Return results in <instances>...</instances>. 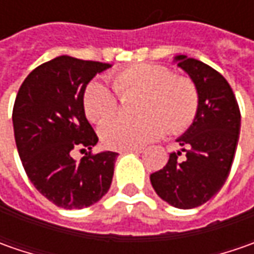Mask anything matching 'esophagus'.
Wrapping results in <instances>:
<instances>
[{"instance_id":"obj_1","label":"esophagus","mask_w":254,"mask_h":254,"mask_svg":"<svg viewBox=\"0 0 254 254\" xmlns=\"http://www.w3.org/2000/svg\"><path fill=\"white\" fill-rule=\"evenodd\" d=\"M144 151L142 148H130V150H124L123 152H134V154H141Z\"/></svg>"}]
</instances>
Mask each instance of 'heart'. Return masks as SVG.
<instances>
[{
	"instance_id": "heart-1",
	"label": "heart",
	"mask_w": 254,
	"mask_h": 254,
	"mask_svg": "<svg viewBox=\"0 0 254 254\" xmlns=\"http://www.w3.org/2000/svg\"><path fill=\"white\" fill-rule=\"evenodd\" d=\"M113 87L123 99L138 97L134 120L114 119L100 127L106 147L130 150L154 141L164 132L184 131L193 123L199 109V93L187 76H177L162 64H137L110 76ZM86 116L96 123L110 119L119 110V100L102 82L93 80L83 93Z\"/></svg>"
}]
</instances>
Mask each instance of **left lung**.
Instances as JSON below:
<instances>
[{
  "label": "left lung",
  "instance_id": "left-lung-1",
  "mask_svg": "<svg viewBox=\"0 0 254 254\" xmlns=\"http://www.w3.org/2000/svg\"><path fill=\"white\" fill-rule=\"evenodd\" d=\"M174 62L196 86L199 109L190 128L177 138L182 150L171 152L167 165L150 180L162 200L190 209L208 202L228 180L239 141L240 110L230 84L219 72L185 55L175 56Z\"/></svg>",
  "mask_w": 254,
  "mask_h": 254
}]
</instances>
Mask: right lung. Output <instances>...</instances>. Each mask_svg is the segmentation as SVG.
Masks as SVG:
<instances>
[{
  "mask_svg": "<svg viewBox=\"0 0 254 254\" xmlns=\"http://www.w3.org/2000/svg\"><path fill=\"white\" fill-rule=\"evenodd\" d=\"M110 66L62 55L34 69L16 94L12 123L19 158L35 188L59 208H87L112 185L119 154L90 152L99 138L83 107L86 86ZM73 151L86 153L80 163Z\"/></svg>",
  "mask_w": 254,
  "mask_h": 254,
  "instance_id": "right-lung-1",
  "label": "right lung"
}]
</instances>
